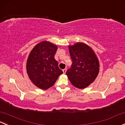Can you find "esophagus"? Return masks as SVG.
Segmentation results:
<instances>
[{"instance_id": "obj_1", "label": "esophagus", "mask_w": 125, "mask_h": 125, "mask_svg": "<svg viewBox=\"0 0 125 125\" xmlns=\"http://www.w3.org/2000/svg\"><path fill=\"white\" fill-rule=\"evenodd\" d=\"M62 71H63V73H66V68H65V69H63Z\"/></svg>"}]
</instances>
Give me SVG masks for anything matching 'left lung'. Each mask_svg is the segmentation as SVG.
Listing matches in <instances>:
<instances>
[{"mask_svg": "<svg viewBox=\"0 0 125 125\" xmlns=\"http://www.w3.org/2000/svg\"><path fill=\"white\" fill-rule=\"evenodd\" d=\"M69 50L73 63L66 74L73 86L86 88L94 82L99 73L98 58L92 49L82 42L69 46Z\"/></svg>", "mask_w": 125, "mask_h": 125, "instance_id": "left-lung-1", "label": "left lung"}]
</instances>
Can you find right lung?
Returning a JSON list of instances; mask_svg holds the SVG:
<instances>
[{"label":"right lung","instance_id":"1","mask_svg":"<svg viewBox=\"0 0 125 125\" xmlns=\"http://www.w3.org/2000/svg\"><path fill=\"white\" fill-rule=\"evenodd\" d=\"M57 47L42 41L31 51L26 64V69L31 82L40 89L46 90L54 84L63 71L54 59Z\"/></svg>","mask_w":125,"mask_h":125}]
</instances>
